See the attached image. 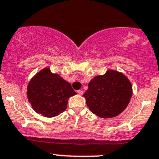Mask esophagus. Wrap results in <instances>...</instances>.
Wrapping results in <instances>:
<instances>
[{
  "label": "esophagus",
  "instance_id": "1",
  "mask_svg": "<svg viewBox=\"0 0 159 159\" xmlns=\"http://www.w3.org/2000/svg\"><path fill=\"white\" fill-rule=\"evenodd\" d=\"M77 92H78V93L79 94V95H82L83 94V90H78Z\"/></svg>",
  "mask_w": 159,
  "mask_h": 159
}]
</instances>
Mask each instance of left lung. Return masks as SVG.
<instances>
[{"label":"left lung","mask_w":159,"mask_h":159,"mask_svg":"<svg viewBox=\"0 0 159 159\" xmlns=\"http://www.w3.org/2000/svg\"><path fill=\"white\" fill-rule=\"evenodd\" d=\"M83 96L93 114L103 118H113L128 106L132 96V86L125 75L109 70L103 75L93 78Z\"/></svg>","instance_id":"1"}]
</instances>
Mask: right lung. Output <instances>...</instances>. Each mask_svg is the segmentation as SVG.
<instances>
[{"label":"right lung","instance_id":"right-lung-1","mask_svg":"<svg viewBox=\"0 0 159 159\" xmlns=\"http://www.w3.org/2000/svg\"><path fill=\"white\" fill-rule=\"evenodd\" d=\"M76 93L70 83L48 68L38 73L27 88V96L33 109L43 116L54 117L65 111L69 97Z\"/></svg>","mask_w":159,"mask_h":159}]
</instances>
